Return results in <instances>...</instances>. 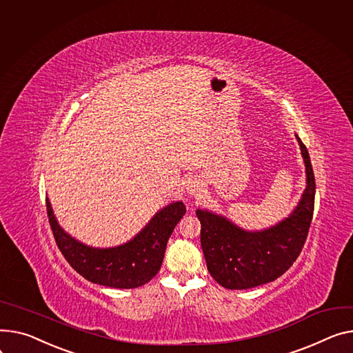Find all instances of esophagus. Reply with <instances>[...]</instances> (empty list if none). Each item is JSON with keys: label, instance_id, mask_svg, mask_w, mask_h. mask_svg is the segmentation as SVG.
Listing matches in <instances>:
<instances>
[{"label": "esophagus", "instance_id": "esophagus-1", "mask_svg": "<svg viewBox=\"0 0 353 353\" xmlns=\"http://www.w3.org/2000/svg\"><path fill=\"white\" fill-rule=\"evenodd\" d=\"M185 189L190 194H196L200 192V183L197 180H189L185 183Z\"/></svg>", "mask_w": 353, "mask_h": 353}]
</instances>
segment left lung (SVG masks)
I'll return each mask as SVG.
<instances>
[{
	"mask_svg": "<svg viewBox=\"0 0 353 353\" xmlns=\"http://www.w3.org/2000/svg\"><path fill=\"white\" fill-rule=\"evenodd\" d=\"M307 168V189L294 213L278 225L248 232L224 217L197 210L207 270L228 290L263 285L291 268L307 241L315 205V176L307 148L296 136Z\"/></svg>",
	"mask_w": 353,
	"mask_h": 353,
	"instance_id": "1",
	"label": "left lung"
}]
</instances>
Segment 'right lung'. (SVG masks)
I'll return each mask as SVG.
<instances>
[{
  "instance_id": "obj_1",
  "label": "right lung",
  "mask_w": 353,
  "mask_h": 353,
  "mask_svg": "<svg viewBox=\"0 0 353 353\" xmlns=\"http://www.w3.org/2000/svg\"><path fill=\"white\" fill-rule=\"evenodd\" d=\"M46 213L57 245L70 267L90 283L128 290L145 285L159 272L169 237L185 214V207L181 201L168 205L132 241L105 250L86 247L63 232L48 199Z\"/></svg>"
}]
</instances>
